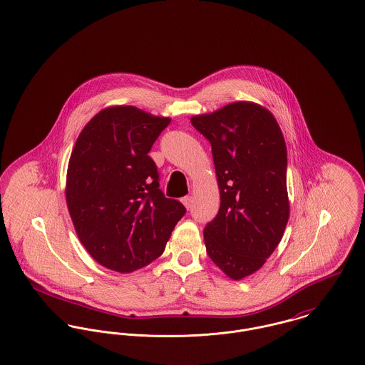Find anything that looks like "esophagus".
Listing matches in <instances>:
<instances>
[{
    "mask_svg": "<svg viewBox=\"0 0 365 365\" xmlns=\"http://www.w3.org/2000/svg\"><path fill=\"white\" fill-rule=\"evenodd\" d=\"M182 202H183V204H185V207L189 210V208H192V207H193V197H183V198H182Z\"/></svg>",
    "mask_w": 365,
    "mask_h": 365,
    "instance_id": "obj_1",
    "label": "esophagus"
}]
</instances>
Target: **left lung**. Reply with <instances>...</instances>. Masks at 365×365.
<instances>
[{"instance_id": "left-lung-1", "label": "left lung", "mask_w": 365, "mask_h": 365, "mask_svg": "<svg viewBox=\"0 0 365 365\" xmlns=\"http://www.w3.org/2000/svg\"><path fill=\"white\" fill-rule=\"evenodd\" d=\"M190 120L211 143L221 195L217 217L204 227L205 249L239 281L264 265L289 220L284 139L274 115L247 101Z\"/></svg>"}]
</instances>
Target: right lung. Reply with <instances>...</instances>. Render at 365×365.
<instances>
[{
	"label": "right lung",
	"mask_w": 365,
	"mask_h": 365,
	"mask_svg": "<svg viewBox=\"0 0 365 365\" xmlns=\"http://www.w3.org/2000/svg\"><path fill=\"white\" fill-rule=\"evenodd\" d=\"M170 122L132 106L97 113L81 132L66 173V204L84 249L103 267L133 272L158 258L185 205L167 198L148 155Z\"/></svg>",
	"instance_id": "obj_1"
}]
</instances>
